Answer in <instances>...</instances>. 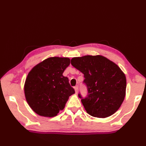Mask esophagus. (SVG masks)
I'll return each instance as SVG.
<instances>
[{"label": "esophagus", "instance_id": "34e87169", "mask_svg": "<svg viewBox=\"0 0 146 146\" xmlns=\"http://www.w3.org/2000/svg\"><path fill=\"white\" fill-rule=\"evenodd\" d=\"M74 89H75V93H77L78 91V86H76L74 87Z\"/></svg>", "mask_w": 146, "mask_h": 146}]
</instances>
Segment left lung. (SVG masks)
Masks as SVG:
<instances>
[{
  "mask_svg": "<svg viewBox=\"0 0 146 146\" xmlns=\"http://www.w3.org/2000/svg\"><path fill=\"white\" fill-rule=\"evenodd\" d=\"M71 64L84 74L88 95H78L88 114L98 118L114 114L125 95L126 78L120 68L101 55L74 57Z\"/></svg>",
  "mask_w": 146,
  "mask_h": 146,
  "instance_id": "1",
  "label": "left lung"
}]
</instances>
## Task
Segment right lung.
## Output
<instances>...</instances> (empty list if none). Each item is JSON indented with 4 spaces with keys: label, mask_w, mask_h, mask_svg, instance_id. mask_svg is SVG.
I'll list each match as a JSON object with an SVG mask.
<instances>
[{
    "label": "right lung",
    "mask_w": 146,
    "mask_h": 146,
    "mask_svg": "<svg viewBox=\"0 0 146 146\" xmlns=\"http://www.w3.org/2000/svg\"><path fill=\"white\" fill-rule=\"evenodd\" d=\"M69 58L51 57L35 66L28 73L24 93L29 106L43 117H53L62 110L75 90L63 76Z\"/></svg>",
    "instance_id": "right-lung-1"
}]
</instances>
